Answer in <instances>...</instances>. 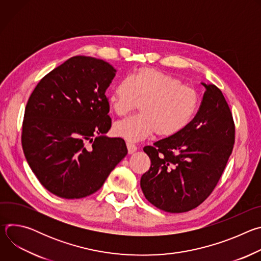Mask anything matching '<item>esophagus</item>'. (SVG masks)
I'll use <instances>...</instances> for the list:
<instances>
[{
  "mask_svg": "<svg viewBox=\"0 0 261 261\" xmlns=\"http://www.w3.org/2000/svg\"><path fill=\"white\" fill-rule=\"evenodd\" d=\"M127 148H128V153L133 154L134 152L137 151V146L135 144H132L130 142H127Z\"/></svg>",
  "mask_w": 261,
  "mask_h": 261,
  "instance_id": "1",
  "label": "esophagus"
}]
</instances>
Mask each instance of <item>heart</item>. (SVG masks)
Returning a JSON list of instances; mask_svg holds the SVG:
<instances>
[{
	"label": "heart",
	"instance_id": "1",
	"mask_svg": "<svg viewBox=\"0 0 261 261\" xmlns=\"http://www.w3.org/2000/svg\"><path fill=\"white\" fill-rule=\"evenodd\" d=\"M109 107L120 117L140 104V115L115 123L114 133L128 141L142 140L154 132L170 137L187 127L198 109V95L170 74L140 68L120 81L107 97Z\"/></svg>",
	"mask_w": 261,
	"mask_h": 261
}]
</instances>
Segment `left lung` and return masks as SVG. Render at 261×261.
<instances>
[{"instance_id":"8db88e82","label":"left lung","mask_w":261,"mask_h":261,"mask_svg":"<svg viewBox=\"0 0 261 261\" xmlns=\"http://www.w3.org/2000/svg\"><path fill=\"white\" fill-rule=\"evenodd\" d=\"M203 98L192 122L179 133L143 147L151 167L140 187L156 207L188 212L202 203L217 186L234 144V122L220 89L201 84Z\"/></svg>"}]
</instances>
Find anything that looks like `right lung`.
<instances>
[{"mask_svg": "<svg viewBox=\"0 0 261 261\" xmlns=\"http://www.w3.org/2000/svg\"><path fill=\"white\" fill-rule=\"evenodd\" d=\"M117 70L107 62L76 56L39 82L24 110L21 144L43 187L66 199L98 191L128 150L111 127L105 92Z\"/></svg>", "mask_w": 261, "mask_h": 261, "instance_id": "obj_1", "label": "right lung"}]
</instances>
